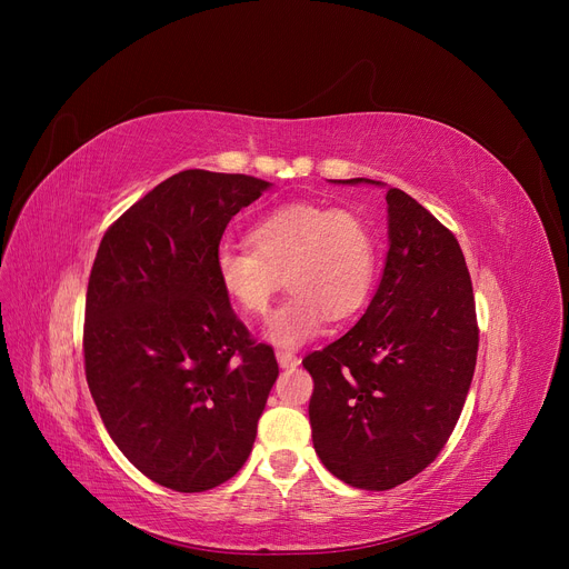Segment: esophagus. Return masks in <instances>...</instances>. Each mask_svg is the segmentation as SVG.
Returning <instances> with one entry per match:
<instances>
[{
    "mask_svg": "<svg viewBox=\"0 0 569 569\" xmlns=\"http://www.w3.org/2000/svg\"><path fill=\"white\" fill-rule=\"evenodd\" d=\"M277 362H279L283 369H290V367L300 365V357H297V355L290 352V350H277Z\"/></svg>",
    "mask_w": 569,
    "mask_h": 569,
    "instance_id": "1",
    "label": "esophagus"
}]
</instances>
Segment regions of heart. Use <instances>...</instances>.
<instances>
[{
    "instance_id": "1",
    "label": "heart",
    "mask_w": 569,
    "mask_h": 569,
    "mask_svg": "<svg viewBox=\"0 0 569 569\" xmlns=\"http://www.w3.org/2000/svg\"><path fill=\"white\" fill-rule=\"evenodd\" d=\"M247 244H221L214 256L219 288L247 316H262L286 286V302L269 316L264 337L302 346L327 320L360 311L376 279V242L369 226L348 209L290 202L260 217Z\"/></svg>"
}]
</instances>
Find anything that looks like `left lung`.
<instances>
[{"label": "left lung", "instance_id": "1", "mask_svg": "<svg viewBox=\"0 0 569 569\" xmlns=\"http://www.w3.org/2000/svg\"><path fill=\"white\" fill-rule=\"evenodd\" d=\"M385 200L390 251L373 300L350 332L302 362L313 378L316 455L341 482L367 491L395 489L440 455L480 343L457 237L401 189Z\"/></svg>", "mask_w": 569, "mask_h": 569}]
</instances>
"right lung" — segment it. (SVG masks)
I'll return each mask as SVG.
<instances>
[{"mask_svg":"<svg viewBox=\"0 0 569 569\" xmlns=\"http://www.w3.org/2000/svg\"><path fill=\"white\" fill-rule=\"evenodd\" d=\"M269 187L177 172L108 228L89 274V392L122 455L172 491L214 489L244 466L279 376L214 272L226 226Z\"/></svg>","mask_w":569,"mask_h":569,"instance_id":"right-lung-1","label":"right lung"}]
</instances>
